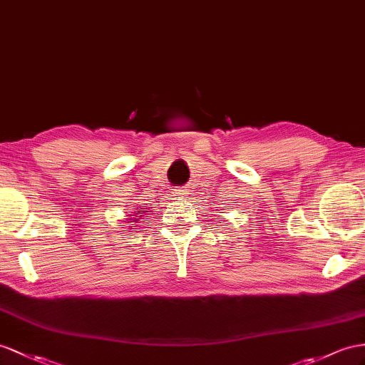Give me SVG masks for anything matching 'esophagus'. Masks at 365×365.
I'll return each instance as SVG.
<instances>
[{"label": "esophagus", "mask_w": 365, "mask_h": 365, "mask_svg": "<svg viewBox=\"0 0 365 365\" xmlns=\"http://www.w3.org/2000/svg\"><path fill=\"white\" fill-rule=\"evenodd\" d=\"M175 195H179V197H185V195H186V192H185L183 190H177Z\"/></svg>", "instance_id": "34e87169"}]
</instances>
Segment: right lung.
Masks as SVG:
<instances>
[{"label": "right lung", "mask_w": 365, "mask_h": 365, "mask_svg": "<svg viewBox=\"0 0 365 365\" xmlns=\"http://www.w3.org/2000/svg\"><path fill=\"white\" fill-rule=\"evenodd\" d=\"M140 210H142V211H145L146 208H140ZM145 212H146V211H145ZM140 214H143V212H137V214H135V217H140Z\"/></svg>", "instance_id": "add662e5"}]
</instances>
